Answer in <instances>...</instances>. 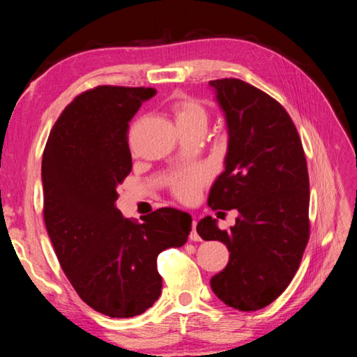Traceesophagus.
Instances as JSON below:
<instances>
[{"label":"esophagus","instance_id":"esophagus-1","mask_svg":"<svg viewBox=\"0 0 357 357\" xmlns=\"http://www.w3.org/2000/svg\"><path fill=\"white\" fill-rule=\"evenodd\" d=\"M188 238H190V241H199L201 239L198 231H196V221H193V224H192V231H190V234H188Z\"/></svg>","mask_w":357,"mask_h":357}]
</instances>
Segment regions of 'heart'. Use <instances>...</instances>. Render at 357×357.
Segmentation results:
<instances>
[{
    "mask_svg": "<svg viewBox=\"0 0 357 357\" xmlns=\"http://www.w3.org/2000/svg\"><path fill=\"white\" fill-rule=\"evenodd\" d=\"M172 110L179 132H187L192 128H206L207 126L208 113L206 107L193 98H181L173 104ZM204 183H206V173L190 172L174 179L172 190L178 199L190 202L196 198Z\"/></svg>",
    "mask_w": 357,
    "mask_h": 357,
    "instance_id": "heart-1",
    "label": "heart"
}]
</instances>
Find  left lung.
<instances>
[{
    "label": "left lung",
    "instance_id": "obj_1",
    "mask_svg": "<svg viewBox=\"0 0 357 357\" xmlns=\"http://www.w3.org/2000/svg\"><path fill=\"white\" fill-rule=\"evenodd\" d=\"M225 113V170L208 195L211 210L236 208L230 230L201 219L196 231L221 241L227 267L211 278L225 305L256 312L279 298L299 268L310 238V181L299 133L287 110L262 90L236 78L210 81Z\"/></svg>",
    "mask_w": 357,
    "mask_h": 357
}]
</instances>
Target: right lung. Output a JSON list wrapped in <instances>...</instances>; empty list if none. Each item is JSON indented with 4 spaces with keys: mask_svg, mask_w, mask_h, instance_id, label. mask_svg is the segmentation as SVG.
I'll return each mask as SVG.
<instances>
[{
    "mask_svg": "<svg viewBox=\"0 0 357 357\" xmlns=\"http://www.w3.org/2000/svg\"><path fill=\"white\" fill-rule=\"evenodd\" d=\"M155 95L151 87L86 90L59 115L43 153V213L59 265L79 298L110 317L155 304L158 255L183 247L192 231L185 211L158 208L138 224L115 206L132 172L128 121Z\"/></svg>",
    "mask_w": 357,
    "mask_h": 357,
    "instance_id": "obj_1",
    "label": "right lung"
}]
</instances>
